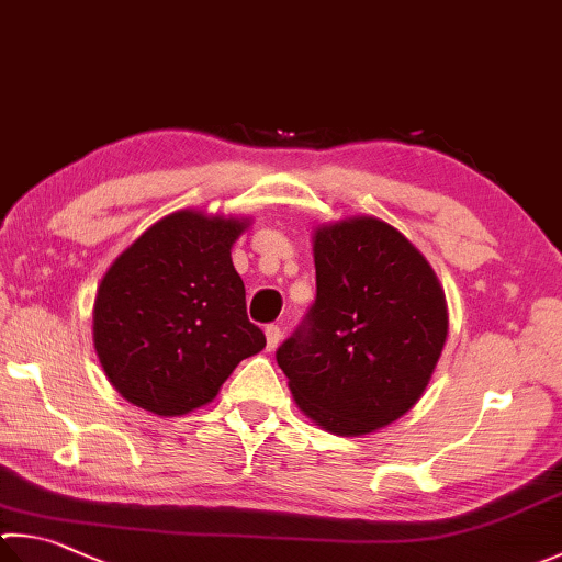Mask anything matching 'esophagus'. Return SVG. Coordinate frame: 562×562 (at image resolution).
<instances>
[{
  "label": "esophagus",
  "mask_w": 562,
  "mask_h": 562,
  "mask_svg": "<svg viewBox=\"0 0 562 562\" xmlns=\"http://www.w3.org/2000/svg\"><path fill=\"white\" fill-rule=\"evenodd\" d=\"M263 333H267V347L269 349H277V345L281 340V327L271 323V325L263 327Z\"/></svg>",
  "instance_id": "esophagus-1"
}]
</instances>
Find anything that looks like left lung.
Masks as SVG:
<instances>
[{"label":"left lung","instance_id":"left-lung-1","mask_svg":"<svg viewBox=\"0 0 562 562\" xmlns=\"http://www.w3.org/2000/svg\"><path fill=\"white\" fill-rule=\"evenodd\" d=\"M313 254L315 301L277 362L317 426L367 436L426 391L448 337L446 295L420 251L376 217L321 227Z\"/></svg>","mask_w":562,"mask_h":562}]
</instances>
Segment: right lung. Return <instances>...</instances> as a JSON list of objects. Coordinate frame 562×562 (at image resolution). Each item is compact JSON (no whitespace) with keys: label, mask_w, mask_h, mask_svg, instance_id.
<instances>
[{"label":"right lung","mask_w":562,"mask_h":562,"mask_svg":"<svg viewBox=\"0 0 562 562\" xmlns=\"http://www.w3.org/2000/svg\"><path fill=\"white\" fill-rule=\"evenodd\" d=\"M247 222L181 210L104 273L92 313L104 374L134 406L183 416L217 396L267 337L247 317L229 249Z\"/></svg>","instance_id":"add662e5"}]
</instances>
